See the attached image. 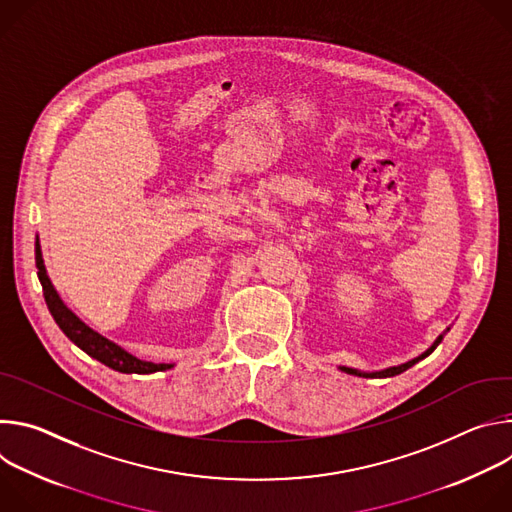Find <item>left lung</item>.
<instances>
[{
    "label": "left lung",
    "instance_id": "1",
    "mask_svg": "<svg viewBox=\"0 0 512 512\" xmlns=\"http://www.w3.org/2000/svg\"><path fill=\"white\" fill-rule=\"evenodd\" d=\"M442 338L444 336H437V340L423 352V354H419L417 358H413V360H409V362H405V364H399V367H391V369H385V371H377V373H360V371H354V369H346V367H340L344 373H348V375H358V377H367V379H373V377H379V379H385V377H395V375H401L403 371H407L409 367H413L415 362H419L421 358H425V356H429L435 348H437V344L442 342Z\"/></svg>",
    "mask_w": 512,
    "mask_h": 512
}]
</instances>
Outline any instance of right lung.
I'll list each match as a JSON object with an SVG mask.
<instances>
[{
	"instance_id": "obj_1",
	"label": "right lung",
	"mask_w": 512,
	"mask_h": 512,
	"mask_svg": "<svg viewBox=\"0 0 512 512\" xmlns=\"http://www.w3.org/2000/svg\"><path fill=\"white\" fill-rule=\"evenodd\" d=\"M36 267H38V279L42 283V291H44V300L46 306L54 318V322L58 324V328L75 342L81 350H85L89 356H93L95 360L103 362L105 367L119 371V373H137V375H148V373H156V371H166L172 369L174 364H156V362H145L133 354H129L127 350H123L121 346H117L115 342L107 340L105 336H101L99 332H95L93 328H89L83 320H79L75 314H72L62 300L58 298L56 289L52 287L48 275H46V267H44V259H42V251H40V243L36 239Z\"/></svg>"
}]
</instances>
